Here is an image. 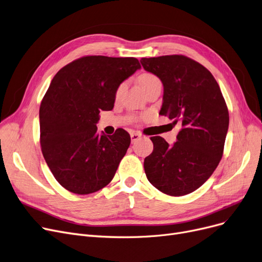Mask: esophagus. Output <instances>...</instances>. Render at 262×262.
I'll list each match as a JSON object with an SVG mask.
<instances>
[{"label": "esophagus", "instance_id": "34e87169", "mask_svg": "<svg viewBox=\"0 0 262 262\" xmlns=\"http://www.w3.org/2000/svg\"><path fill=\"white\" fill-rule=\"evenodd\" d=\"M142 137V136H141V134H139V133H132L130 134V139H132V143H135L136 141H137V140H139L140 138Z\"/></svg>", "mask_w": 262, "mask_h": 262}]
</instances>
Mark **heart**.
Returning a JSON list of instances; mask_svg holds the SVG:
<instances>
[{"mask_svg":"<svg viewBox=\"0 0 262 262\" xmlns=\"http://www.w3.org/2000/svg\"><path fill=\"white\" fill-rule=\"evenodd\" d=\"M138 81H139L140 88H141L143 91H145L147 88L151 86L152 84H154V83H156V82H161V80H159V79H158L155 75H153V74H151V73H144V74H142V75L139 77ZM125 86H126V83H125V82L121 83V84L118 86V89H117V91H116V98H117V99L120 98V96H121L122 93L124 92Z\"/></svg>","mask_w":262,"mask_h":262,"instance_id":"1","label":"heart"}]
</instances>
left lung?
<instances>
[{
	"label": "left lung",
	"mask_w": 262,
	"mask_h": 262,
	"mask_svg": "<svg viewBox=\"0 0 262 262\" xmlns=\"http://www.w3.org/2000/svg\"><path fill=\"white\" fill-rule=\"evenodd\" d=\"M140 62L163 82L159 115L182 124L172 145L159 136L151 137L153 152L143 164L146 178L164 194L187 195L199 188L221 162L228 108L219 83L200 63L182 54L142 58Z\"/></svg>",
	"instance_id": "1"
}]
</instances>
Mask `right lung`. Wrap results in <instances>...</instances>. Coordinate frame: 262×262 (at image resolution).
<instances>
[{"mask_svg":"<svg viewBox=\"0 0 262 262\" xmlns=\"http://www.w3.org/2000/svg\"><path fill=\"white\" fill-rule=\"evenodd\" d=\"M141 66L136 58L86 55L55 74L39 108L40 146L55 180L88 195L108 185L130 144L122 128L97 135L100 110H111L118 86Z\"/></svg>","mask_w":262,"mask_h":262,"instance_id":"right-lung-1","label":"right lung"}]
</instances>
